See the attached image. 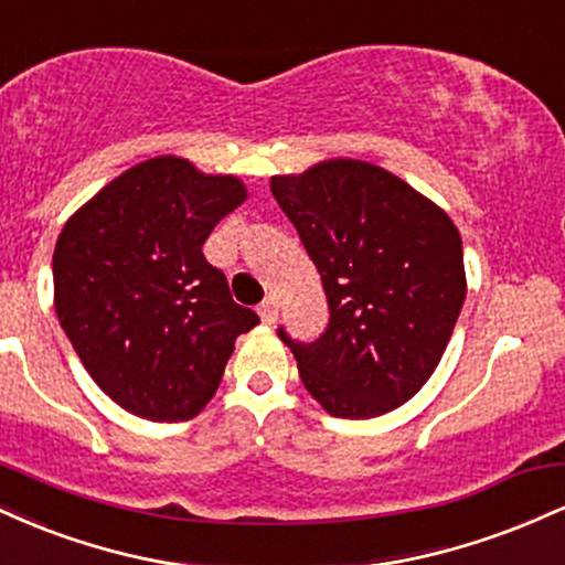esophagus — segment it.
Returning <instances> with one entry per match:
<instances>
[{
	"label": "esophagus",
	"instance_id": "34e87169",
	"mask_svg": "<svg viewBox=\"0 0 565 565\" xmlns=\"http://www.w3.org/2000/svg\"><path fill=\"white\" fill-rule=\"evenodd\" d=\"M257 313H260V319L265 323H274L278 319V300L274 295L265 297V300L260 302V308H257Z\"/></svg>",
	"mask_w": 565,
	"mask_h": 565
}]
</instances>
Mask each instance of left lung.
Here are the masks:
<instances>
[{
  "mask_svg": "<svg viewBox=\"0 0 565 565\" xmlns=\"http://www.w3.org/2000/svg\"><path fill=\"white\" fill-rule=\"evenodd\" d=\"M270 191L321 274L329 323L313 342L278 329L302 385L334 417L406 404L436 372L465 302L462 238L440 206L382 167L332 159Z\"/></svg>",
  "mask_w": 565,
  "mask_h": 565,
  "instance_id": "obj_1",
  "label": "left lung"
}]
</instances>
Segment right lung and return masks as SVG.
<instances>
[{"mask_svg": "<svg viewBox=\"0 0 565 565\" xmlns=\"http://www.w3.org/2000/svg\"><path fill=\"white\" fill-rule=\"evenodd\" d=\"M244 199L233 174L157 157L111 180L63 225L53 255L57 321L89 377L129 414L196 417L236 337L260 323L201 252Z\"/></svg>", "mask_w": 565, "mask_h": 565, "instance_id": "obj_1", "label": "right lung"}]
</instances>
